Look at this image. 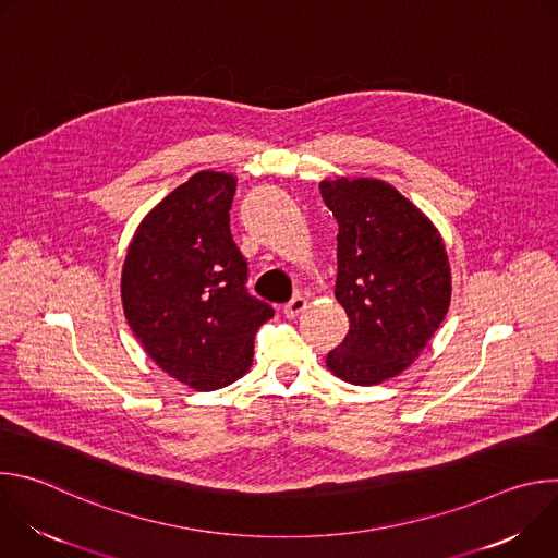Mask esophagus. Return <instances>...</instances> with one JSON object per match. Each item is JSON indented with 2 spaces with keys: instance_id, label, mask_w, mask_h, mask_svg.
<instances>
[{
  "instance_id": "obj_1",
  "label": "esophagus",
  "mask_w": 558,
  "mask_h": 558,
  "mask_svg": "<svg viewBox=\"0 0 558 558\" xmlns=\"http://www.w3.org/2000/svg\"><path fill=\"white\" fill-rule=\"evenodd\" d=\"M306 308V298H302V295H295L291 302H287L284 304V315L289 317V320H293V317H298L302 311Z\"/></svg>"
}]
</instances>
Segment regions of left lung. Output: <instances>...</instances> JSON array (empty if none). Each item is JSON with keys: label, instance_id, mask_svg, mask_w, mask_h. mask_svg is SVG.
Returning a JSON list of instances; mask_svg holds the SVG:
<instances>
[{"label": "left lung", "instance_id": "obj_1", "mask_svg": "<svg viewBox=\"0 0 558 558\" xmlns=\"http://www.w3.org/2000/svg\"><path fill=\"white\" fill-rule=\"evenodd\" d=\"M338 220L336 300L349 333L327 368L355 386L404 373L426 349L450 306V263L433 220L379 179H325Z\"/></svg>", "mask_w": 558, "mask_h": 558}]
</instances>
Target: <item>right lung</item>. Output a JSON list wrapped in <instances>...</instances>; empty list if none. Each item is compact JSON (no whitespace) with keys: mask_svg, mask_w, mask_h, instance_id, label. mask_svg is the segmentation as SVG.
Wrapping results in <instances>:
<instances>
[{"mask_svg":"<svg viewBox=\"0 0 558 558\" xmlns=\"http://www.w3.org/2000/svg\"><path fill=\"white\" fill-rule=\"evenodd\" d=\"M238 179L203 170L138 222L121 271L125 320L174 379L216 390L254 362L274 308L247 293V263L229 231Z\"/></svg>","mask_w":558,"mask_h":558,"instance_id":"1","label":"right lung"}]
</instances>
